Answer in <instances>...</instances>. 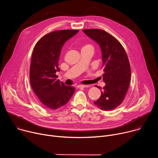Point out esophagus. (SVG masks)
<instances>
[{"mask_svg": "<svg viewBox=\"0 0 158 158\" xmlns=\"http://www.w3.org/2000/svg\"><path fill=\"white\" fill-rule=\"evenodd\" d=\"M90 85H78L77 86V88H84V87H89Z\"/></svg>", "mask_w": 158, "mask_h": 158, "instance_id": "1", "label": "esophagus"}]
</instances>
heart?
<instances>
[{
    "label": "heart",
    "instance_id": "1",
    "mask_svg": "<svg viewBox=\"0 0 158 158\" xmlns=\"http://www.w3.org/2000/svg\"><path fill=\"white\" fill-rule=\"evenodd\" d=\"M86 46H91V45H90V44H86V45H85L84 47H86Z\"/></svg>",
    "mask_w": 158,
    "mask_h": 158
}]
</instances>
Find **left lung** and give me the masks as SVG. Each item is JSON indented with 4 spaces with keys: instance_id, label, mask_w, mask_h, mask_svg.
Masks as SVG:
<instances>
[{
    "instance_id": "8db88e82",
    "label": "left lung",
    "mask_w": 158,
    "mask_h": 158,
    "mask_svg": "<svg viewBox=\"0 0 158 158\" xmlns=\"http://www.w3.org/2000/svg\"><path fill=\"white\" fill-rule=\"evenodd\" d=\"M83 32L99 45L102 51L106 85L94 103L102 110H112L123 102L129 88L131 73L127 55L119 41L107 32L97 29Z\"/></svg>"
}]
</instances>
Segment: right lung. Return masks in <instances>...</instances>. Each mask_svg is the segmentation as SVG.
Masks as SVG:
<instances>
[{
  "label": "right lung",
  "instance_id": "add662e5",
  "mask_svg": "<svg viewBox=\"0 0 158 158\" xmlns=\"http://www.w3.org/2000/svg\"><path fill=\"white\" fill-rule=\"evenodd\" d=\"M79 30H60L40 38L34 48L29 71L31 87L40 103L46 108L56 110L68 102L75 88L57 79L59 59L64 44Z\"/></svg>",
  "mask_w": 158,
  "mask_h": 158
}]
</instances>
